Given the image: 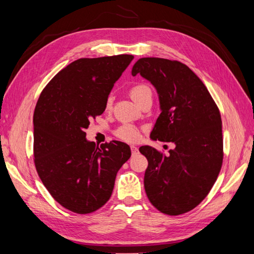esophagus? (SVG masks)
Segmentation results:
<instances>
[{
	"mask_svg": "<svg viewBox=\"0 0 254 254\" xmlns=\"http://www.w3.org/2000/svg\"><path fill=\"white\" fill-rule=\"evenodd\" d=\"M131 152H132V155H136L138 153V148L136 146H134V145H132Z\"/></svg>",
	"mask_w": 254,
	"mask_h": 254,
	"instance_id": "obj_1",
	"label": "esophagus"
}]
</instances>
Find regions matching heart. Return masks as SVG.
<instances>
[{"instance_id": "heart-1", "label": "heart", "mask_w": 254, "mask_h": 254, "mask_svg": "<svg viewBox=\"0 0 254 254\" xmlns=\"http://www.w3.org/2000/svg\"><path fill=\"white\" fill-rule=\"evenodd\" d=\"M130 95L135 100L137 104H139L143 99L147 98V97H152V89H150L147 84L144 83H137L131 86L130 88ZM112 104V96L109 95L106 100V108H110ZM117 136L119 138L123 139L127 142H133L138 137V131L137 128L132 126V124H123L116 131Z\"/></svg>"}]
</instances>
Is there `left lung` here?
<instances>
[{
	"mask_svg": "<svg viewBox=\"0 0 254 254\" xmlns=\"http://www.w3.org/2000/svg\"><path fill=\"white\" fill-rule=\"evenodd\" d=\"M152 83L159 96L160 115L150 133L154 141L172 142L168 155L141 146L148 160L145 192L167 215H180L206 197L223 165L222 118L206 86L186 64L161 58H142L132 75Z\"/></svg>",
	"mask_w": 254,
	"mask_h": 254,
	"instance_id": "obj_1",
	"label": "left lung"
}]
</instances>
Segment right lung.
<instances>
[{"label": "right lung", "instance_id": "add662e5", "mask_svg": "<svg viewBox=\"0 0 254 254\" xmlns=\"http://www.w3.org/2000/svg\"><path fill=\"white\" fill-rule=\"evenodd\" d=\"M134 57L83 58L68 64L41 91L34 113V161L47 190L63 207L89 214L110 198L117 172L131 157L127 144L100 146L86 139L89 121Z\"/></svg>", "mask_w": 254, "mask_h": 254}]
</instances>
